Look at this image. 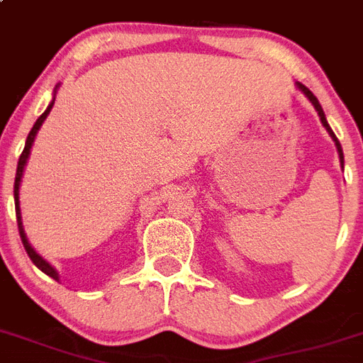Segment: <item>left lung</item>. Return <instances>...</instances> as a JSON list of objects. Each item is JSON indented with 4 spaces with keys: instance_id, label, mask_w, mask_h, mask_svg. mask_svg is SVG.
<instances>
[{
    "instance_id": "1",
    "label": "left lung",
    "mask_w": 363,
    "mask_h": 363,
    "mask_svg": "<svg viewBox=\"0 0 363 363\" xmlns=\"http://www.w3.org/2000/svg\"><path fill=\"white\" fill-rule=\"evenodd\" d=\"M295 86L299 88L301 92H303V94H304V96H306V99H308V101H310V103H312V105H313V108H315V112H318V116H319V120H321L323 127H325V129H327V133H328V135H330L332 142H334V144H336V149H337V155H340V162H342V167H343V149H342V144H340V140H337V138H336V135H334V133H332V129H330V125H328L327 118H325V112H323L321 105H319V101H318V97L313 96V94H312V92H310L308 88L304 86V84H301V83H295Z\"/></svg>"
}]
</instances>
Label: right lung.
Returning <instances> with one entry per match:
<instances>
[{
	"label": "right lung",
	"mask_w": 363,
	"mask_h": 363,
	"mask_svg": "<svg viewBox=\"0 0 363 363\" xmlns=\"http://www.w3.org/2000/svg\"><path fill=\"white\" fill-rule=\"evenodd\" d=\"M60 83L55 86L53 90V99H51V103L48 105V108L44 111V114L38 118V120L35 121V125H33L31 133H29V136H27L26 140V147H23V151H21V157L20 160H18V167H16V179H14V205H16V219H18V228H20V238L21 242H23V247H26L27 255H29V258L33 260V264H35L38 269L42 271V273H45L48 277H51V279L55 280H60V275L59 271L55 269L53 266H51L50 262L45 260V258H42L38 252L35 251V247H33L31 243H29V240H27V234H26V228H23V221H21V210H20V184H21V177H23V172H26V166H27V160H29V155H31V147L33 144H35V138L36 135H38V130H40L42 123L45 121V118H48V114L51 112V108H53L55 105V96H57V90H59Z\"/></svg>",
	"instance_id": "right-lung-1"
}]
</instances>
